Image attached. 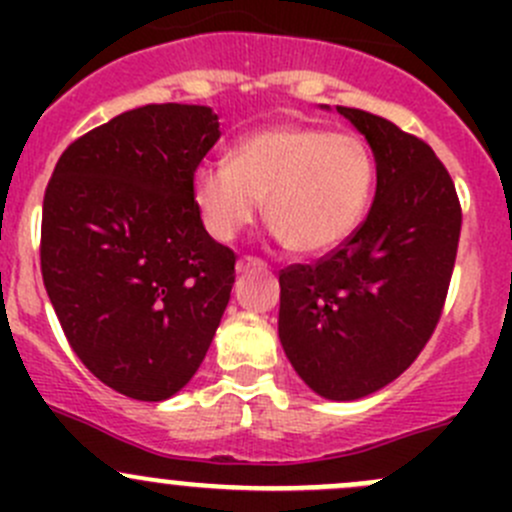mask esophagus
Instances as JSON below:
<instances>
[{
    "label": "esophagus",
    "mask_w": 512,
    "mask_h": 512,
    "mask_svg": "<svg viewBox=\"0 0 512 512\" xmlns=\"http://www.w3.org/2000/svg\"><path fill=\"white\" fill-rule=\"evenodd\" d=\"M262 267H267V265L260 260V257H240V260H237V272L262 270Z\"/></svg>",
    "instance_id": "obj_1"
}]
</instances>
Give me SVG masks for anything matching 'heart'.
Listing matches in <instances>:
<instances>
[{
  "mask_svg": "<svg viewBox=\"0 0 512 512\" xmlns=\"http://www.w3.org/2000/svg\"><path fill=\"white\" fill-rule=\"evenodd\" d=\"M374 178L361 138L287 123L242 136L230 158L200 163L193 195L218 240L237 237L265 200L267 225L287 250L324 255L359 227Z\"/></svg>",
  "mask_w": 512,
  "mask_h": 512,
  "instance_id": "heart-1",
  "label": "heart"
}]
</instances>
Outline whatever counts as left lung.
Segmentation results:
<instances>
[{"instance_id":"1","label":"left lung","mask_w":512,"mask_h":512,"mask_svg":"<svg viewBox=\"0 0 512 512\" xmlns=\"http://www.w3.org/2000/svg\"><path fill=\"white\" fill-rule=\"evenodd\" d=\"M337 111L369 141L376 195L337 250L280 272V342L314 394L354 401L404 374L431 339L463 215L428 143L374 113Z\"/></svg>"}]
</instances>
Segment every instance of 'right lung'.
Instances as JSON below:
<instances>
[{"instance_id":"1","label":"right lung","mask_w":512,"mask_h":512,"mask_svg":"<svg viewBox=\"0 0 512 512\" xmlns=\"http://www.w3.org/2000/svg\"><path fill=\"white\" fill-rule=\"evenodd\" d=\"M218 138L213 108L148 103L76 138L46 185V294L86 369L128 399L178 394L230 302L235 252L193 195Z\"/></svg>"}]
</instances>
